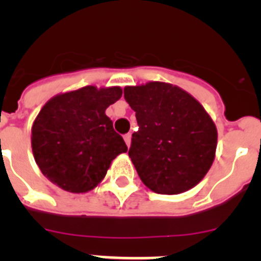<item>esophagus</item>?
Here are the masks:
<instances>
[{
    "label": "esophagus",
    "instance_id": "34e87169",
    "mask_svg": "<svg viewBox=\"0 0 261 261\" xmlns=\"http://www.w3.org/2000/svg\"><path fill=\"white\" fill-rule=\"evenodd\" d=\"M130 138H132V135L130 133H126L125 136H124V140H125V144L126 146H130Z\"/></svg>",
    "mask_w": 261,
    "mask_h": 261
}]
</instances>
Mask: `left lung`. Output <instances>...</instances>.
<instances>
[{
  "mask_svg": "<svg viewBox=\"0 0 261 261\" xmlns=\"http://www.w3.org/2000/svg\"><path fill=\"white\" fill-rule=\"evenodd\" d=\"M136 112L129 158L142 183L176 195L201 180L214 161L217 129L201 105L184 90L163 82L124 89Z\"/></svg>",
  "mask_w": 261,
  "mask_h": 261,
  "instance_id": "1",
  "label": "left lung"
}]
</instances>
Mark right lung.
<instances>
[{"mask_svg": "<svg viewBox=\"0 0 261 261\" xmlns=\"http://www.w3.org/2000/svg\"><path fill=\"white\" fill-rule=\"evenodd\" d=\"M120 87L94 86L61 94L45 103L32 125V153L40 171L68 192L93 190L111 162L128 147L106 110L121 98Z\"/></svg>", "mask_w": 261, "mask_h": 261, "instance_id": "obj_1", "label": "right lung"}]
</instances>
